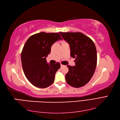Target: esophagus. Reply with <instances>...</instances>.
I'll list each match as a JSON object with an SVG mask.
<instances>
[{
    "instance_id": "obj_1",
    "label": "esophagus",
    "mask_w": 120,
    "mask_h": 120,
    "mask_svg": "<svg viewBox=\"0 0 120 120\" xmlns=\"http://www.w3.org/2000/svg\"><path fill=\"white\" fill-rule=\"evenodd\" d=\"M63 66H64L63 65H62V64H60V67H63Z\"/></svg>"
}]
</instances>
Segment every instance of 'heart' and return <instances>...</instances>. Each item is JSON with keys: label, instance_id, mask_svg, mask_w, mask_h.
Here are the masks:
<instances>
[{"label": "heart", "instance_id": "1", "mask_svg": "<svg viewBox=\"0 0 120 120\" xmlns=\"http://www.w3.org/2000/svg\"><path fill=\"white\" fill-rule=\"evenodd\" d=\"M64 42H65V41H62V43H64Z\"/></svg>", "mask_w": 120, "mask_h": 120}]
</instances>
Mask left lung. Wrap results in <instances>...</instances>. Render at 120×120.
I'll return each instance as SVG.
<instances>
[{"label":"left lung","mask_w":120,"mask_h":120,"mask_svg":"<svg viewBox=\"0 0 120 120\" xmlns=\"http://www.w3.org/2000/svg\"><path fill=\"white\" fill-rule=\"evenodd\" d=\"M59 33L69 43L70 56L75 58V66H67L69 71L66 74V80L73 87H82L89 82L95 71L97 55L95 44L81 33Z\"/></svg>","instance_id":"left-lung-1"}]
</instances>
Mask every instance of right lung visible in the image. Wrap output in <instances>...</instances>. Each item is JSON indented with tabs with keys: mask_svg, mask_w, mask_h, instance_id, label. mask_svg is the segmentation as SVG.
Segmentation results:
<instances>
[{
	"mask_svg": "<svg viewBox=\"0 0 120 120\" xmlns=\"http://www.w3.org/2000/svg\"><path fill=\"white\" fill-rule=\"evenodd\" d=\"M62 39L58 33L42 32L30 36L24 44L21 56L23 70L28 80L36 87L46 88L53 83L60 64H48L46 57L52 45Z\"/></svg>",
	"mask_w": 120,
	"mask_h": 120,
	"instance_id": "right-lung-1",
	"label": "right lung"
}]
</instances>
